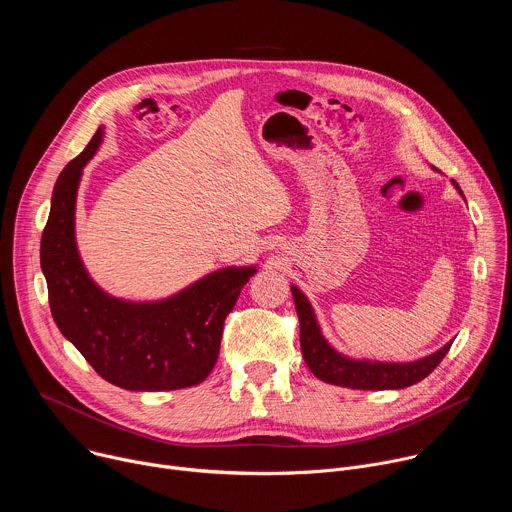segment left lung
Returning <instances> with one entry per match:
<instances>
[{
  "label": "left lung",
  "mask_w": 512,
  "mask_h": 512,
  "mask_svg": "<svg viewBox=\"0 0 512 512\" xmlns=\"http://www.w3.org/2000/svg\"><path fill=\"white\" fill-rule=\"evenodd\" d=\"M452 184L464 198L460 186L454 180ZM291 296H294L296 312L300 318V344L308 369L320 381L336 387L360 391H397L411 387L423 381L442 362L452 346L450 340L440 350L407 362L348 356L328 342L308 296L298 285H291Z\"/></svg>",
  "instance_id": "1"
}]
</instances>
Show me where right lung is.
Listing matches in <instances>:
<instances>
[{
  "mask_svg": "<svg viewBox=\"0 0 512 512\" xmlns=\"http://www.w3.org/2000/svg\"><path fill=\"white\" fill-rule=\"evenodd\" d=\"M99 127L85 152L58 176L40 265L52 318L91 367L127 391H174L202 383L218 358L223 324L257 265L210 271L162 300L115 298L91 277L77 245L83 170L103 143Z\"/></svg>",
  "mask_w": 512,
  "mask_h": 512,
  "instance_id": "add662e5",
  "label": "right lung"
}]
</instances>
